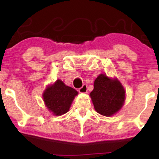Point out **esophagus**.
Wrapping results in <instances>:
<instances>
[{"label": "esophagus", "instance_id": "34e87169", "mask_svg": "<svg viewBox=\"0 0 159 159\" xmlns=\"http://www.w3.org/2000/svg\"><path fill=\"white\" fill-rule=\"evenodd\" d=\"M79 92L80 93H86L88 92V85H87L86 84H84L82 88H80L79 89Z\"/></svg>", "mask_w": 159, "mask_h": 159}]
</instances>
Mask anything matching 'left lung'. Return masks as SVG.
<instances>
[{
	"instance_id": "8db88e82",
	"label": "left lung",
	"mask_w": 159,
	"mask_h": 159,
	"mask_svg": "<svg viewBox=\"0 0 159 159\" xmlns=\"http://www.w3.org/2000/svg\"><path fill=\"white\" fill-rule=\"evenodd\" d=\"M90 95L95 111L105 116H111L122 107L125 91L117 80L100 75L95 80L94 89Z\"/></svg>"
}]
</instances>
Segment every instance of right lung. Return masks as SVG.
<instances>
[{"label":"right lung","mask_w":159,"mask_h":159,"mask_svg":"<svg viewBox=\"0 0 159 159\" xmlns=\"http://www.w3.org/2000/svg\"><path fill=\"white\" fill-rule=\"evenodd\" d=\"M77 91L71 87L65 85L61 80H58L52 86L48 87L43 93L47 108L56 116L68 112Z\"/></svg>","instance_id":"obj_1"}]
</instances>
